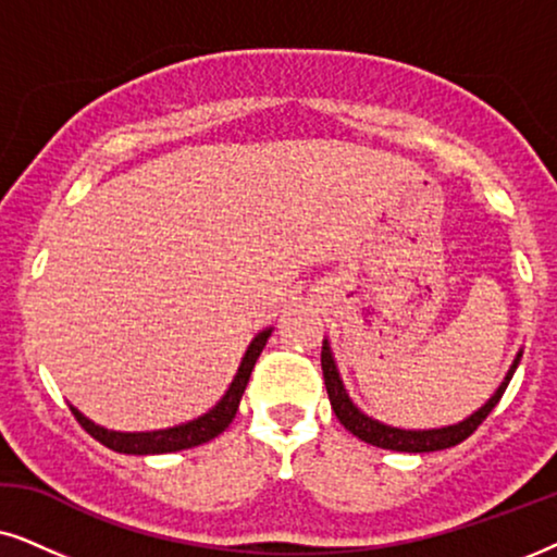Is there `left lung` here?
Segmentation results:
<instances>
[{
  "label": "left lung",
  "mask_w": 557,
  "mask_h": 557,
  "mask_svg": "<svg viewBox=\"0 0 557 557\" xmlns=\"http://www.w3.org/2000/svg\"><path fill=\"white\" fill-rule=\"evenodd\" d=\"M522 354H517L515 364H511L507 380L502 382V387L494 392V397L481 407L479 412H473L469 420L458 422V425H448V428H438V430H399V428H389L382 425L372 418H367L364 412L356 410L351 399H348L344 384H341V376L336 372V364H333V356L329 351L323 341V351H321V367H323V382H325V392H329L331 407L336 412V418L341 420L348 433H354L356 438H361L364 443H372L376 448H387V450H403V454H430V450H443L450 446H458L463 443L469 435L476 430L481 422L486 420V414L494 410L496 403H499L504 389L515 374L517 364H520Z\"/></svg>",
  "instance_id": "8db88e82"
}]
</instances>
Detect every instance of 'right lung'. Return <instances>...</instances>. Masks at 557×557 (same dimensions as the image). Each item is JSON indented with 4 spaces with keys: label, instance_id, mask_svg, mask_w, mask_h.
<instances>
[{
    "label": "right lung",
    "instance_id": "obj_1",
    "mask_svg": "<svg viewBox=\"0 0 557 557\" xmlns=\"http://www.w3.org/2000/svg\"><path fill=\"white\" fill-rule=\"evenodd\" d=\"M270 338V331H262L259 336L251 341L247 354H244V361L239 367V374L232 382V387L224 395V399L213 407L211 412H206L203 418L185 422L181 428H170V430H154V433H114V430H103L94 422H88L84 414L78 410L71 412L76 414V420L81 422V428L86 430L91 438H96L103 446L111 450H119V454H135V456H147V454H173V450H185L193 446H201V443H209L211 438H216L219 433H224L228 428V422L234 420L236 410H239V399L244 395V387H247L251 369L257 364V356L262 354V348Z\"/></svg>",
    "mask_w": 557,
    "mask_h": 557
}]
</instances>
